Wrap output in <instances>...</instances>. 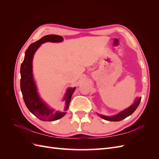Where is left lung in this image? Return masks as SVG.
Returning a JSON list of instances; mask_svg holds the SVG:
<instances>
[{"label": "left lung", "instance_id": "1", "mask_svg": "<svg viewBox=\"0 0 159 159\" xmlns=\"http://www.w3.org/2000/svg\"><path fill=\"white\" fill-rule=\"evenodd\" d=\"M141 99V98L136 99V100L134 101V103L132 105H131L129 107L122 111L119 113L117 115H113V116H105V115H103L98 114V115L101 118H102L105 120H107V121H121V120L127 117L128 116H129V115H131L134 111L136 110V109L139 106V103H140Z\"/></svg>", "mask_w": 159, "mask_h": 159}]
</instances>
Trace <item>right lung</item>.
Masks as SVG:
<instances>
[{
	"label": "right lung",
	"mask_w": 159,
	"mask_h": 159,
	"mask_svg": "<svg viewBox=\"0 0 159 159\" xmlns=\"http://www.w3.org/2000/svg\"><path fill=\"white\" fill-rule=\"evenodd\" d=\"M63 37L58 35L50 34L43 36L39 40L31 44L25 52V56L20 67V89L27 108L42 121H52L64 117L68 109L71 95L74 92L75 88L67 90L64 98L66 100L64 112L54 111L50 109L40 98L37 91V88L34 80L32 74V60L36 51L41 44L46 42H61L63 41Z\"/></svg>",
	"instance_id": "right-lung-1"
}]
</instances>
